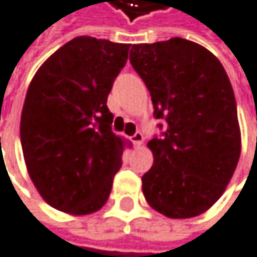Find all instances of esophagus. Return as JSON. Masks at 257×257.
Wrapping results in <instances>:
<instances>
[{"label":"esophagus","instance_id":"obj_1","mask_svg":"<svg viewBox=\"0 0 257 257\" xmlns=\"http://www.w3.org/2000/svg\"><path fill=\"white\" fill-rule=\"evenodd\" d=\"M131 140H133V143H134L136 146H140V145L143 143V140H145V136H143L140 131H137V133L131 137Z\"/></svg>","mask_w":257,"mask_h":257}]
</instances>
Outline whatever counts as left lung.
Instances as JSON below:
<instances>
[{
	"mask_svg": "<svg viewBox=\"0 0 257 257\" xmlns=\"http://www.w3.org/2000/svg\"><path fill=\"white\" fill-rule=\"evenodd\" d=\"M130 62L148 86L160 136L148 146L152 168L142 177L152 209L193 218L224 193L241 155L237 109L228 76L199 44L172 38L136 44Z\"/></svg>",
	"mask_w": 257,
	"mask_h": 257,
	"instance_id": "1",
	"label": "left lung"
}]
</instances>
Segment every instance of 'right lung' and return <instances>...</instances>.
<instances>
[{
  "label": "right lung",
  "instance_id": "add662e5",
  "mask_svg": "<svg viewBox=\"0 0 257 257\" xmlns=\"http://www.w3.org/2000/svg\"><path fill=\"white\" fill-rule=\"evenodd\" d=\"M130 44L77 36L35 74L21 114V146L41 196L61 212H97L121 168L123 142L106 106Z\"/></svg>",
  "mask_w": 257,
  "mask_h": 257
}]
</instances>
